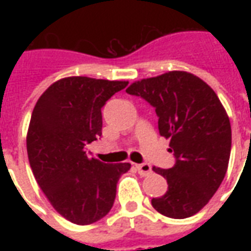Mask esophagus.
Segmentation results:
<instances>
[{
  "label": "esophagus",
  "mask_w": 251,
  "mask_h": 251,
  "mask_svg": "<svg viewBox=\"0 0 251 251\" xmlns=\"http://www.w3.org/2000/svg\"><path fill=\"white\" fill-rule=\"evenodd\" d=\"M136 169L141 176H148L152 174V167L149 164H136Z\"/></svg>",
  "instance_id": "esophagus-1"
}]
</instances>
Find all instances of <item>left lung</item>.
I'll use <instances>...</instances> for the list:
<instances>
[{"label":"left lung","mask_w":251,"mask_h":251,"mask_svg":"<svg viewBox=\"0 0 251 251\" xmlns=\"http://www.w3.org/2000/svg\"><path fill=\"white\" fill-rule=\"evenodd\" d=\"M126 93L154 107L160 136L169 140L172 168L153 167L168 191L153 198L160 214L184 219L204 207L219 188L231 152V126L215 91L194 74L165 72L131 83Z\"/></svg>","instance_id":"1"}]
</instances>
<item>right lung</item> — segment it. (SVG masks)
Listing matches in <instances>:
<instances>
[{"mask_svg":"<svg viewBox=\"0 0 251 251\" xmlns=\"http://www.w3.org/2000/svg\"><path fill=\"white\" fill-rule=\"evenodd\" d=\"M127 83L64 77L33 109L26 136L30 168L53 208L72 223L91 225L107 215L121 175L130 169L129 163L104 164L86 152L102 136L100 109Z\"/></svg>","mask_w":251,"mask_h":251,"instance_id":"right-lung-1","label":"right lung"}]
</instances>
